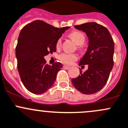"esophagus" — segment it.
<instances>
[{"mask_svg":"<svg viewBox=\"0 0 128 128\" xmlns=\"http://www.w3.org/2000/svg\"><path fill=\"white\" fill-rule=\"evenodd\" d=\"M63 68H64V69H69L70 68V67L68 66H66V65H64V66H63Z\"/></svg>","mask_w":128,"mask_h":128,"instance_id":"34e87169","label":"esophagus"}]
</instances>
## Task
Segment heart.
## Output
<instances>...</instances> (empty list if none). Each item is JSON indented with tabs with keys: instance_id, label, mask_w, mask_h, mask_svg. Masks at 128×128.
Segmentation results:
<instances>
[{
	"instance_id": "1",
	"label": "heart",
	"mask_w": 128,
	"mask_h": 128,
	"mask_svg": "<svg viewBox=\"0 0 128 128\" xmlns=\"http://www.w3.org/2000/svg\"><path fill=\"white\" fill-rule=\"evenodd\" d=\"M70 37L72 40L74 41L75 43L77 45H82L84 43L86 38L85 36L82 33L80 32H74L70 34ZM62 40L59 39L56 42V47L58 48L60 47L61 46ZM77 56L74 54H68V53H62L59 55V59L62 62L66 64H70L74 61L77 60Z\"/></svg>"
}]
</instances>
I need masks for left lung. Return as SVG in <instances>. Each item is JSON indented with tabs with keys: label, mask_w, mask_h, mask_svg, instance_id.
Listing matches in <instances>:
<instances>
[{
	"label": "left lung",
	"mask_w": 128,
	"mask_h": 128,
	"mask_svg": "<svg viewBox=\"0 0 128 128\" xmlns=\"http://www.w3.org/2000/svg\"><path fill=\"white\" fill-rule=\"evenodd\" d=\"M75 28L85 32L88 46L78 65L88 66V69L72 78L74 87L86 95L100 91L106 83L113 67L114 43L106 28L95 22L76 25Z\"/></svg>",
	"instance_id": "8db88e82"
}]
</instances>
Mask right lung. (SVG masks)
<instances>
[{
  "instance_id": "add662e5",
  "label": "right lung",
  "mask_w": 128,
  "mask_h": 128,
  "mask_svg": "<svg viewBox=\"0 0 128 128\" xmlns=\"http://www.w3.org/2000/svg\"><path fill=\"white\" fill-rule=\"evenodd\" d=\"M70 26L58 28L34 20L22 29L15 50L17 68L23 84L30 92L41 94L53 86L62 64H46L44 56L56 51V42Z\"/></svg>"
}]
</instances>
